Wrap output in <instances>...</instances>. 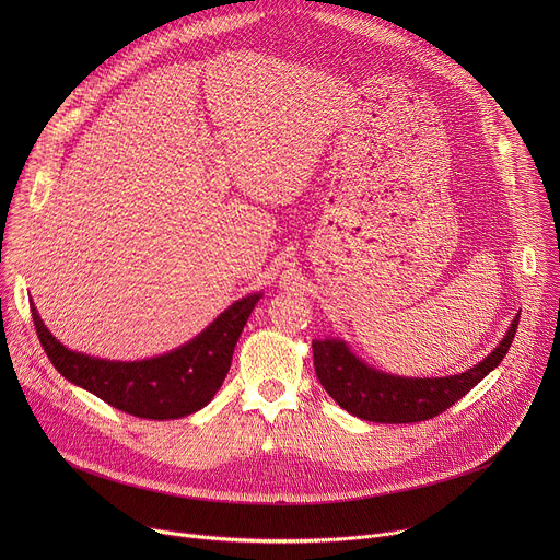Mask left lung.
I'll return each instance as SVG.
<instances>
[{"mask_svg": "<svg viewBox=\"0 0 560 560\" xmlns=\"http://www.w3.org/2000/svg\"><path fill=\"white\" fill-rule=\"evenodd\" d=\"M518 328V314L501 346L467 372L443 378H404L383 374L359 361L343 341H312L314 370L335 401L350 415L372 423L428 421L481 383L508 354Z\"/></svg>", "mask_w": 560, "mask_h": 560, "instance_id": "1", "label": "left lung"}]
</instances>
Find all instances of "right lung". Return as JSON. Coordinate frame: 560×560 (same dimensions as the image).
<instances>
[{
	"label": "right lung",
	"instance_id": "obj_1",
	"mask_svg": "<svg viewBox=\"0 0 560 560\" xmlns=\"http://www.w3.org/2000/svg\"><path fill=\"white\" fill-rule=\"evenodd\" d=\"M261 294L232 303L199 337L179 350L145 361H104L63 348L31 303L33 324L55 370L108 406L152 421L182 419L201 410L221 387L234 346Z\"/></svg>",
	"mask_w": 560,
	"mask_h": 560
}]
</instances>
